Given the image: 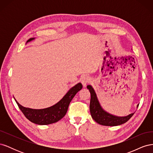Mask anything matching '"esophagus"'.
Wrapping results in <instances>:
<instances>
[{"label":"esophagus","mask_w":153,"mask_h":153,"mask_svg":"<svg viewBox=\"0 0 153 153\" xmlns=\"http://www.w3.org/2000/svg\"><path fill=\"white\" fill-rule=\"evenodd\" d=\"M90 82H91V79L89 78V77L88 76H84L81 79V83L84 87H85L87 85V84H89Z\"/></svg>","instance_id":"obj_1"}]
</instances>
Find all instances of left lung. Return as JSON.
<instances>
[{"label":"left lung","instance_id":"8db88e82","mask_svg":"<svg viewBox=\"0 0 153 153\" xmlns=\"http://www.w3.org/2000/svg\"><path fill=\"white\" fill-rule=\"evenodd\" d=\"M87 88L89 90L91 93V101H90V112L92 118L94 121L103 126H115L123 124L126 123L130 119L134 113L128 115L125 117H117L115 115H111L101 108L99 103L98 100L97 98L96 92L91 85H89ZM138 106V105H137Z\"/></svg>","mask_w":153,"mask_h":153}]
</instances>
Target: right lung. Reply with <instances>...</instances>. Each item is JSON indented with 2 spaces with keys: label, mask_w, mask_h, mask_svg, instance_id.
Returning a JSON list of instances; mask_svg holds the SVG:
<instances>
[{
  "label": "right lung",
  "mask_w": 153,
  "mask_h": 153,
  "mask_svg": "<svg viewBox=\"0 0 153 153\" xmlns=\"http://www.w3.org/2000/svg\"><path fill=\"white\" fill-rule=\"evenodd\" d=\"M34 39V38H30L27 42L33 40ZM82 84L78 83L69 89L66 94L57 103L44 109L25 108L20 105L18 101L15 100L22 113L30 121L39 125H47L59 121L66 115L69 103L77 92L82 89Z\"/></svg>",
  "instance_id": "obj_1"
}]
</instances>
